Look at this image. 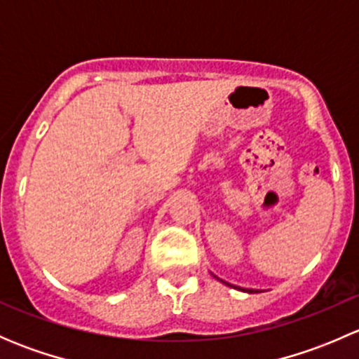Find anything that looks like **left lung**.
<instances>
[{"instance_id": "obj_1", "label": "left lung", "mask_w": 359, "mask_h": 359, "mask_svg": "<svg viewBox=\"0 0 359 359\" xmlns=\"http://www.w3.org/2000/svg\"><path fill=\"white\" fill-rule=\"evenodd\" d=\"M220 281H222V280H220ZM222 283H226V281H222ZM226 285H227V287L240 288V287H234V285H229V283H226ZM240 290H241V292H247V293H257V292H259V290H252V288H240Z\"/></svg>"}]
</instances>
